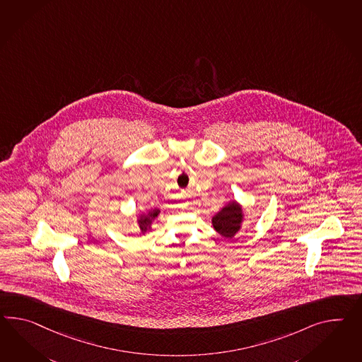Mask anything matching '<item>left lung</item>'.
Instances as JSON below:
<instances>
[{"instance_id": "8db88e82", "label": "left lung", "mask_w": 362, "mask_h": 362, "mask_svg": "<svg viewBox=\"0 0 362 362\" xmlns=\"http://www.w3.org/2000/svg\"><path fill=\"white\" fill-rule=\"evenodd\" d=\"M243 213L240 206L235 202L223 207L222 211L213 218L214 228L224 238H233L236 232L240 230Z\"/></svg>"}]
</instances>
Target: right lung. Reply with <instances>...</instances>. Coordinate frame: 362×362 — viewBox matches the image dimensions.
Segmentation results:
<instances>
[{"mask_svg":"<svg viewBox=\"0 0 362 362\" xmlns=\"http://www.w3.org/2000/svg\"><path fill=\"white\" fill-rule=\"evenodd\" d=\"M158 213H160V210L158 209H155V210H151L147 215H143V216H140L139 224H140V230L141 231H147L148 230L149 224L151 222L158 216Z\"/></svg>","mask_w":362,"mask_h":362,"instance_id":"right-lung-1","label":"right lung"}]
</instances>
